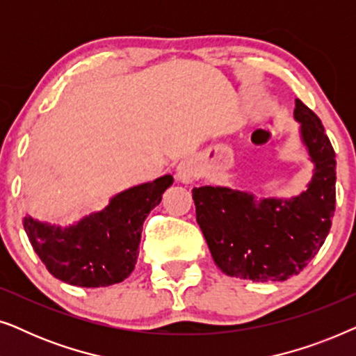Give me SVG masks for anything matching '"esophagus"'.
<instances>
[{"label": "esophagus", "instance_id": "34e87169", "mask_svg": "<svg viewBox=\"0 0 356 356\" xmlns=\"http://www.w3.org/2000/svg\"><path fill=\"white\" fill-rule=\"evenodd\" d=\"M196 178V172H194V168L189 165L188 162H181L178 165L177 168V179L181 183H193V179Z\"/></svg>", "mask_w": 356, "mask_h": 356}]
</instances>
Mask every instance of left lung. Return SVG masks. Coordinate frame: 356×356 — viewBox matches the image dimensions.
<instances>
[{
  "label": "left lung",
  "mask_w": 356,
  "mask_h": 356,
  "mask_svg": "<svg viewBox=\"0 0 356 356\" xmlns=\"http://www.w3.org/2000/svg\"><path fill=\"white\" fill-rule=\"evenodd\" d=\"M313 177L298 196L256 197L227 186L193 189L196 220L218 269L252 282L298 275L329 235L335 211V152L314 111L295 100Z\"/></svg>",
  "instance_id": "1"
}]
</instances>
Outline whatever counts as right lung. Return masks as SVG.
<instances>
[{
	"instance_id": "add662e5",
	"label": "right lung",
	"mask_w": 356,
	"mask_h": 356,
	"mask_svg": "<svg viewBox=\"0 0 356 356\" xmlns=\"http://www.w3.org/2000/svg\"><path fill=\"white\" fill-rule=\"evenodd\" d=\"M172 184V175L136 184L67 227L26 213L24 230L48 272L61 282L86 289L120 284L134 270L145 217Z\"/></svg>"
}]
</instances>
